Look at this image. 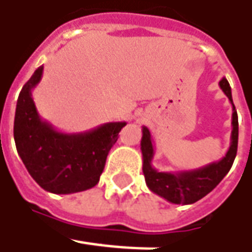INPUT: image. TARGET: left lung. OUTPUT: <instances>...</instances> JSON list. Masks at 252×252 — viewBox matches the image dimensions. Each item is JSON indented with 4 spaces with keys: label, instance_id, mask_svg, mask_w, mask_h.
<instances>
[{
    "label": "left lung",
    "instance_id": "obj_1",
    "mask_svg": "<svg viewBox=\"0 0 252 252\" xmlns=\"http://www.w3.org/2000/svg\"><path fill=\"white\" fill-rule=\"evenodd\" d=\"M220 89L229 97L233 106L231 114V136H230L229 151L220 160L209 163L201 169L184 170V171H159L152 166V159L155 156V145L152 142L151 132L146 126H142V171L145 176L146 186L156 195L164 198L171 204L189 205L199 201L208 195L215 187L220 183L223 177L229 173L231 164L237 155V142H239V118L234 103L231 99V89L226 78H221L219 82Z\"/></svg>",
    "mask_w": 252,
    "mask_h": 252
}]
</instances>
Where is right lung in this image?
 I'll use <instances>...</instances> for the list:
<instances>
[{"label": "right lung", "mask_w": 252, "mask_h": 252, "mask_svg": "<svg viewBox=\"0 0 252 252\" xmlns=\"http://www.w3.org/2000/svg\"><path fill=\"white\" fill-rule=\"evenodd\" d=\"M41 75L43 65L23 85L16 101L13 138L18 155L33 180L48 192L89 189L99 183L110 149L126 123H107L79 134L57 131L40 118L32 97Z\"/></svg>", "instance_id": "obj_1"}]
</instances>
